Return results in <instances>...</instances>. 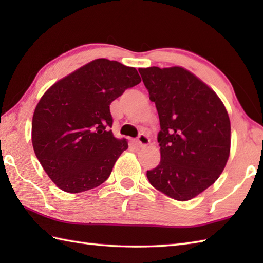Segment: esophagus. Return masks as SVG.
<instances>
[{"label": "esophagus", "instance_id": "obj_1", "mask_svg": "<svg viewBox=\"0 0 263 263\" xmlns=\"http://www.w3.org/2000/svg\"><path fill=\"white\" fill-rule=\"evenodd\" d=\"M137 142H138V146L140 147V148H142V147L148 146L149 142H150V139L146 135H143V133H141V135L138 137Z\"/></svg>", "mask_w": 263, "mask_h": 263}]
</instances>
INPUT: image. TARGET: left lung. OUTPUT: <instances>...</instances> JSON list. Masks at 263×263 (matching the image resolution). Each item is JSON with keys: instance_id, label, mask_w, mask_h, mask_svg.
<instances>
[{"instance_id": "1", "label": "left lung", "mask_w": 263, "mask_h": 263, "mask_svg": "<svg viewBox=\"0 0 263 263\" xmlns=\"http://www.w3.org/2000/svg\"><path fill=\"white\" fill-rule=\"evenodd\" d=\"M158 111L160 163L147 171L150 184L178 201L197 197L224 171L231 122L219 97L181 68L139 69Z\"/></svg>"}]
</instances>
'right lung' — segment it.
<instances>
[{
  "label": "right lung",
  "instance_id": "add662e5",
  "mask_svg": "<svg viewBox=\"0 0 263 263\" xmlns=\"http://www.w3.org/2000/svg\"><path fill=\"white\" fill-rule=\"evenodd\" d=\"M140 81L135 68L97 59L43 95L32 116V147L58 187L79 193L109 177L115 161L127 149L126 139L115 138L109 130V105Z\"/></svg>",
  "mask_w": 263,
  "mask_h": 263
}]
</instances>
